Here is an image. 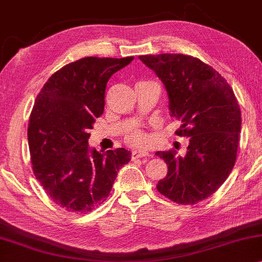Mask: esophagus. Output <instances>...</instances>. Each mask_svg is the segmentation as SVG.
<instances>
[{
    "instance_id": "esophagus-1",
    "label": "esophagus",
    "mask_w": 262,
    "mask_h": 262,
    "mask_svg": "<svg viewBox=\"0 0 262 262\" xmlns=\"http://www.w3.org/2000/svg\"><path fill=\"white\" fill-rule=\"evenodd\" d=\"M149 151L146 149H140V150H134L132 152L133 159H141V157H148Z\"/></svg>"
}]
</instances>
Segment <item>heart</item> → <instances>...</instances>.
Returning a JSON list of instances; mask_svg holds the SVG:
<instances>
[{
  "label": "heart",
  "mask_w": 262,
  "mask_h": 262,
  "mask_svg": "<svg viewBox=\"0 0 262 262\" xmlns=\"http://www.w3.org/2000/svg\"><path fill=\"white\" fill-rule=\"evenodd\" d=\"M128 141L134 146H143V144L147 143L148 141V135L146 134V132H143L142 129H136L132 133V135L129 136Z\"/></svg>",
  "instance_id": "b5f03b06"
}]
</instances>
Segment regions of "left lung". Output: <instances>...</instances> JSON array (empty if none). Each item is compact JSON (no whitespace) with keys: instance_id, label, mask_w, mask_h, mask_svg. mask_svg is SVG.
I'll return each instance as SVG.
<instances>
[{"instance_id":"8db88e82","label":"left lung","mask_w":262,"mask_h":262,"mask_svg":"<svg viewBox=\"0 0 262 262\" xmlns=\"http://www.w3.org/2000/svg\"><path fill=\"white\" fill-rule=\"evenodd\" d=\"M165 86L171 116L182 121L176 135L188 136L185 155L157 151L168 164L159 192L182 205L210 197L226 181L236 160L242 112L227 81L198 58L180 53L140 56Z\"/></svg>"}]
</instances>
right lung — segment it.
I'll list each match as a JSON object with an SVG mask.
<instances>
[{"label": "right lung", "mask_w": 262, "mask_h": 262, "mask_svg": "<svg viewBox=\"0 0 262 262\" xmlns=\"http://www.w3.org/2000/svg\"><path fill=\"white\" fill-rule=\"evenodd\" d=\"M134 57H85L49 78L37 95L28 127L32 170L48 196L73 213H87L110 196L124 148L97 151L89 130L103 113L107 81Z\"/></svg>", "instance_id": "add662e5"}]
</instances>
